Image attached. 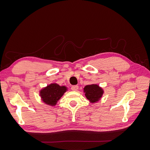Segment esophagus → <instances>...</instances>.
<instances>
[{
    "label": "esophagus",
    "instance_id": "34e87169",
    "mask_svg": "<svg viewBox=\"0 0 150 150\" xmlns=\"http://www.w3.org/2000/svg\"><path fill=\"white\" fill-rule=\"evenodd\" d=\"M78 86H72L71 87V89L72 91H76L78 90Z\"/></svg>",
    "mask_w": 150,
    "mask_h": 150
}]
</instances>
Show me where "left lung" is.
I'll return each instance as SVG.
<instances>
[{
    "mask_svg": "<svg viewBox=\"0 0 150 150\" xmlns=\"http://www.w3.org/2000/svg\"><path fill=\"white\" fill-rule=\"evenodd\" d=\"M85 96L88 100L94 103L98 101L103 94V89L97 84H91L86 86L84 88Z\"/></svg>",
    "mask_w": 150,
    "mask_h": 150,
    "instance_id": "left-lung-1",
    "label": "left lung"
}]
</instances>
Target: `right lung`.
Wrapping results in <instances>:
<instances>
[{
  "label": "right lung",
  "instance_id": "add662e5",
  "mask_svg": "<svg viewBox=\"0 0 150 150\" xmlns=\"http://www.w3.org/2000/svg\"><path fill=\"white\" fill-rule=\"evenodd\" d=\"M67 90L64 86H61L56 83H52L40 90V96L45 104L55 106Z\"/></svg>",
  "mask_w": 150,
  "mask_h": 150
}]
</instances>
